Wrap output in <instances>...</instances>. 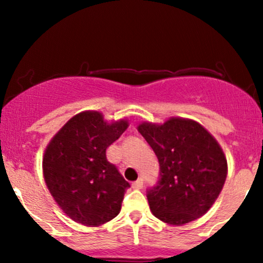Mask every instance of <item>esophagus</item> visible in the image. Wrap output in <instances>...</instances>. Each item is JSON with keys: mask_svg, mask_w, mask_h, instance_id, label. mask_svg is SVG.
<instances>
[{"mask_svg": "<svg viewBox=\"0 0 263 263\" xmlns=\"http://www.w3.org/2000/svg\"><path fill=\"white\" fill-rule=\"evenodd\" d=\"M132 188H134V189H142V188H143V182H142V179H138V180H136V182L132 183Z\"/></svg>", "mask_w": 263, "mask_h": 263, "instance_id": "esophagus-1", "label": "esophagus"}]
</instances>
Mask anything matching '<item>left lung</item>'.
I'll list each match as a JSON object with an SVG mask.
<instances>
[{"label":"left lung","instance_id":"1","mask_svg":"<svg viewBox=\"0 0 263 263\" xmlns=\"http://www.w3.org/2000/svg\"><path fill=\"white\" fill-rule=\"evenodd\" d=\"M137 129L161 167L158 185L147 194L153 215L174 226L203 216L218 199L228 176V161L219 142L200 123L183 117L142 122Z\"/></svg>","mask_w":263,"mask_h":263}]
</instances>
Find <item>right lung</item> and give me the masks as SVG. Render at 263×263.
I'll use <instances>...</instances> for the list:
<instances>
[{
  "label": "right lung",
  "instance_id": "1",
  "mask_svg": "<svg viewBox=\"0 0 263 263\" xmlns=\"http://www.w3.org/2000/svg\"><path fill=\"white\" fill-rule=\"evenodd\" d=\"M83 111L53 136L43 156V177L58 206L75 222L96 228L121 210L129 184L106 158V149L128 127Z\"/></svg>",
  "mask_w": 263,
  "mask_h": 263
}]
</instances>
